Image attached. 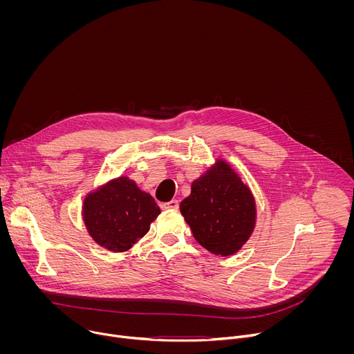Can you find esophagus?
<instances>
[{
  "label": "esophagus",
  "mask_w": 354,
  "mask_h": 354,
  "mask_svg": "<svg viewBox=\"0 0 354 354\" xmlns=\"http://www.w3.org/2000/svg\"><path fill=\"white\" fill-rule=\"evenodd\" d=\"M160 207L162 210H176L179 207V203H178V200L172 198L171 201H167V203H161Z\"/></svg>",
  "instance_id": "obj_1"
}]
</instances>
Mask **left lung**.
I'll return each mask as SVG.
<instances>
[{
    "label": "left lung",
    "instance_id": "8db88e82",
    "mask_svg": "<svg viewBox=\"0 0 354 354\" xmlns=\"http://www.w3.org/2000/svg\"><path fill=\"white\" fill-rule=\"evenodd\" d=\"M180 213L194 239L214 255L231 257L246 243L257 224V201L234 168L218 158L192 183Z\"/></svg>",
    "mask_w": 354,
    "mask_h": 354
}]
</instances>
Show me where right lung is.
<instances>
[{"label": "right lung", "instance_id": "add662e5", "mask_svg": "<svg viewBox=\"0 0 354 354\" xmlns=\"http://www.w3.org/2000/svg\"><path fill=\"white\" fill-rule=\"evenodd\" d=\"M161 210L127 176L111 179L84 198L82 220L91 238L111 252H126L142 238Z\"/></svg>", "mask_w": 354, "mask_h": 354}]
</instances>
